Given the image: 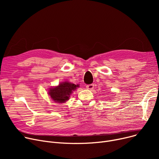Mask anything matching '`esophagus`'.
<instances>
[{"mask_svg": "<svg viewBox=\"0 0 159 159\" xmlns=\"http://www.w3.org/2000/svg\"><path fill=\"white\" fill-rule=\"evenodd\" d=\"M86 88L88 89H92L94 88V85L93 84H88L86 86Z\"/></svg>", "mask_w": 159, "mask_h": 159, "instance_id": "1", "label": "esophagus"}]
</instances>
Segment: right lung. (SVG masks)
I'll use <instances>...</instances> for the list:
<instances>
[{"mask_svg":"<svg viewBox=\"0 0 159 159\" xmlns=\"http://www.w3.org/2000/svg\"><path fill=\"white\" fill-rule=\"evenodd\" d=\"M79 85H75L69 82H61L59 85L49 88L48 94L53 101L57 103H64L68 101L73 91Z\"/></svg>","mask_w":159,"mask_h":159,"instance_id":"1","label":"right lung"}]
</instances>
